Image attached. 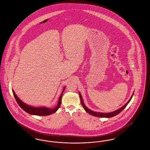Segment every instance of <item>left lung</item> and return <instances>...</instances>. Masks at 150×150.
<instances>
[{
	"label": "left lung",
	"instance_id": "8db88e82",
	"mask_svg": "<svg viewBox=\"0 0 150 150\" xmlns=\"http://www.w3.org/2000/svg\"><path fill=\"white\" fill-rule=\"evenodd\" d=\"M79 96H80V98L81 103V104H82V106L83 107V108H84V109H85V110L86 112H88L89 114H91V115H93V116H96V117H101V118H111V117H114L115 115L119 114V113H120L125 108H126V106L128 105V104L131 101V99H132V96H133V94H134V93H133V94L132 95V96L130 98L128 102H127L126 104H125L123 107H122L120 108V109H118L115 110V111L113 112H110V113H100V112H96L92 111L91 110H90L89 108H87V107H86V105L84 104V102H83V100L82 96H81L80 93L79 92Z\"/></svg>",
	"mask_w": 150,
	"mask_h": 150
}]
</instances>
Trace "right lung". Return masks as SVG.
Wrapping results in <instances>:
<instances>
[{
  "mask_svg": "<svg viewBox=\"0 0 150 150\" xmlns=\"http://www.w3.org/2000/svg\"><path fill=\"white\" fill-rule=\"evenodd\" d=\"M65 87L63 89L62 92L59 98V100L57 106L55 108H52V109L46 108V107H34L30 106V105L25 104L23 102H22V100H20L18 96H17L15 92L13 90L12 91H13L14 96L16 101L17 102L18 105L20 106L21 108H22V109H23L25 112H26L27 113H28L29 114H32V115L45 116V115H48L50 114H53L58 110V109L59 108L60 105H61L62 96V94L65 90Z\"/></svg>",
  "mask_w": 150,
  "mask_h": 150,
  "instance_id": "1",
  "label": "right lung"
}]
</instances>
